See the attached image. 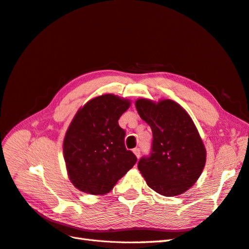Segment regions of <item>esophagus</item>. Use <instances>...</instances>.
I'll list each match as a JSON object with an SVG mask.
<instances>
[{
    "label": "esophagus",
    "mask_w": 249,
    "mask_h": 249,
    "mask_svg": "<svg viewBox=\"0 0 249 249\" xmlns=\"http://www.w3.org/2000/svg\"><path fill=\"white\" fill-rule=\"evenodd\" d=\"M133 152H134L135 156H136L137 158H139V157H140V154H141V150H140V148H138V147L134 148V149H133Z\"/></svg>",
    "instance_id": "34e87169"
}]
</instances>
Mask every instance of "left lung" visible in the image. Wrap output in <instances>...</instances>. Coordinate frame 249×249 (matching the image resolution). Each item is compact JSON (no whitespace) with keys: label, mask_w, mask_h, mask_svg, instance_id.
<instances>
[{"label":"left lung","mask_w":249,"mask_h":249,"mask_svg":"<svg viewBox=\"0 0 249 249\" xmlns=\"http://www.w3.org/2000/svg\"><path fill=\"white\" fill-rule=\"evenodd\" d=\"M140 117L153 132L152 150L138 169L148 187L164 196H176L196 182L206 164V148L189 114L171 100H137Z\"/></svg>","instance_id":"1"}]
</instances>
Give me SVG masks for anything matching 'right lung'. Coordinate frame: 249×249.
Returning <instances> with one entry per match:
<instances>
[{
  "label": "right lung",
  "mask_w": 249,
  "mask_h": 249,
  "mask_svg": "<svg viewBox=\"0 0 249 249\" xmlns=\"http://www.w3.org/2000/svg\"><path fill=\"white\" fill-rule=\"evenodd\" d=\"M129 107L130 101L104 94L74 115L64 137L63 155L70 179L79 190L106 194L137 162L125 148V132L118 124Z\"/></svg>",
  "instance_id": "obj_1"
}]
</instances>
